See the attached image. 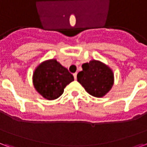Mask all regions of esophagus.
<instances>
[{"instance_id": "obj_1", "label": "esophagus", "mask_w": 147, "mask_h": 147, "mask_svg": "<svg viewBox=\"0 0 147 147\" xmlns=\"http://www.w3.org/2000/svg\"><path fill=\"white\" fill-rule=\"evenodd\" d=\"M77 74H78L77 73H75V74H74V77L75 80H77Z\"/></svg>"}]
</instances>
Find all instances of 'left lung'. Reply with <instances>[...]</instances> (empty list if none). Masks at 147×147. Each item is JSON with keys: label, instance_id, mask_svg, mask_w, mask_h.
<instances>
[{"label": "left lung", "instance_id": "left-lung-1", "mask_svg": "<svg viewBox=\"0 0 147 147\" xmlns=\"http://www.w3.org/2000/svg\"><path fill=\"white\" fill-rule=\"evenodd\" d=\"M83 70L78 74V81L89 94L102 98L109 93L114 84V73L102 62L91 59L82 64Z\"/></svg>", "mask_w": 147, "mask_h": 147}]
</instances>
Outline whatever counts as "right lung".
Listing matches in <instances>:
<instances>
[{"label": "right lung", "instance_id": "obj_1", "mask_svg": "<svg viewBox=\"0 0 147 147\" xmlns=\"http://www.w3.org/2000/svg\"><path fill=\"white\" fill-rule=\"evenodd\" d=\"M73 80L74 76L56 59L42 62L32 75L33 85L36 91L49 101L61 96L66 86Z\"/></svg>", "mask_w": 147, "mask_h": 147}]
</instances>
